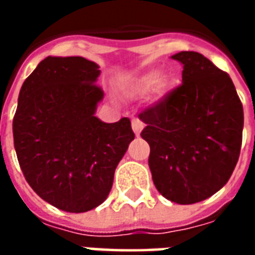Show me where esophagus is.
<instances>
[{
  "instance_id": "34e87169",
  "label": "esophagus",
  "mask_w": 255,
  "mask_h": 255,
  "mask_svg": "<svg viewBox=\"0 0 255 255\" xmlns=\"http://www.w3.org/2000/svg\"><path fill=\"white\" fill-rule=\"evenodd\" d=\"M131 126H132V129L133 132H135V135H139L140 131L143 129V123H142V120H139L138 117H133L132 120H131Z\"/></svg>"
}]
</instances>
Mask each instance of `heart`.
<instances>
[{"instance_id":"b5f03b06","label":"heart","mask_w":255,"mask_h":255,"mask_svg":"<svg viewBox=\"0 0 255 255\" xmlns=\"http://www.w3.org/2000/svg\"><path fill=\"white\" fill-rule=\"evenodd\" d=\"M155 79L151 78V76H146V78H142L139 80L133 91L135 93H149L150 90L154 87Z\"/></svg>"}]
</instances>
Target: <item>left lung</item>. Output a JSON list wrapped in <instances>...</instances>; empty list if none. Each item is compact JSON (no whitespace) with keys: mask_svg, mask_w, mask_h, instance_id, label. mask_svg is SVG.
Listing matches in <instances>:
<instances>
[{"mask_svg":"<svg viewBox=\"0 0 255 255\" xmlns=\"http://www.w3.org/2000/svg\"><path fill=\"white\" fill-rule=\"evenodd\" d=\"M182 84L139 113L149 166L162 197L191 205L230 180L239 160L243 106L230 75L197 52L172 56Z\"/></svg>","mask_w":255,"mask_h":255,"instance_id":"left-lung-1","label":"left lung"}]
</instances>
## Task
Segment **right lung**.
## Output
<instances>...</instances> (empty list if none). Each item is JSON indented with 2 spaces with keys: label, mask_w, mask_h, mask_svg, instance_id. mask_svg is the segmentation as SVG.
<instances>
[{
  "label": "right lung",
  "mask_w": 255,
  "mask_h": 255,
  "mask_svg": "<svg viewBox=\"0 0 255 255\" xmlns=\"http://www.w3.org/2000/svg\"><path fill=\"white\" fill-rule=\"evenodd\" d=\"M98 65L83 57L38 64L20 89L13 117L16 155L31 188L53 206L83 213L105 201L117 164L135 138L123 117H95L104 91Z\"/></svg>",
  "instance_id": "obj_1"
}]
</instances>
